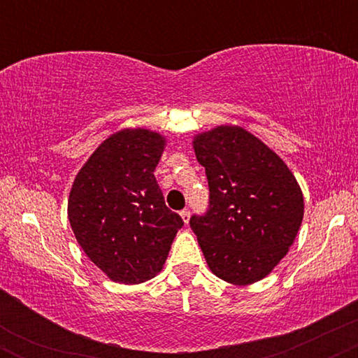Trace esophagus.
I'll list each match as a JSON object with an SVG mask.
<instances>
[{
    "label": "esophagus",
    "instance_id": "obj_1",
    "mask_svg": "<svg viewBox=\"0 0 358 358\" xmlns=\"http://www.w3.org/2000/svg\"><path fill=\"white\" fill-rule=\"evenodd\" d=\"M180 217H182L185 224H188V220H190V210H188V208H185V210L180 212Z\"/></svg>",
    "mask_w": 358,
    "mask_h": 358
}]
</instances>
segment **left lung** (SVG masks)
Listing matches in <instances>:
<instances>
[{"label":"left lung","instance_id":"1","mask_svg":"<svg viewBox=\"0 0 358 358\" xmlns=\"http://www.w3.org/2000/svg\"><path fill=\"white\" fill-rule=\"evenodd\" d=\"M205 166L208 207L190 217L208 268L250 285L286 256L303 220V193L289 168L242 127L219 126L193 141Z\"/></svg>","mask_w":358,"mask_h":358}]
</instances>
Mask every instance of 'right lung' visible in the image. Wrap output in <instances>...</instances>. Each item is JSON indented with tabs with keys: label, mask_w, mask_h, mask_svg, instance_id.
I'll use <instances>...</instances> for the list:
<instances>
[{
	"label": "right lung",
	"mask_w": 358,
	"mask_h": 358,
	"mask_svg": "<svg viewBox=\"0 0 358 358\" xmlns=\"http://www.w3.org/2000/svg\"><path fill=\"white\" fill-rule=\"evenodd\" d=\"M163 148L165 139L153 131H119L72 185L69 220L76 239L113 281L136 285L156 276L183 227L155 178Z\"/></svg>",
	"instance_id": "1"
}]
</instances>
